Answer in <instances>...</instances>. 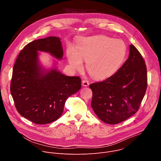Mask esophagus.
Segmentation results:
<instances>
[{
    "instance_id": "1",
    "label": "esophagus",
    "mask_w": 161,
    "mask_h": 161,
    "mask_svg": "<svg viewBox=\"0 0 161 161\" xmlns=\"http://www.w3.org/2000/svg\"><path fill=\"white\" fill-rule=\"evenodd\" d=\"M82 85L83 86H88L89 85V82L88 80H83L82 81Z\"/></svg>"
}]
</instances>
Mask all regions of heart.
<instances>
[{"label": "heart", "instance_id": "b5f03b06", "mask_svg": "<svg viewBox=\"0 0 161 161\" xmlns=\"http://www.w3.org/2000/svg\"><path fill=\"white\" fill-rule=\"evenodd\" d=\"M127 53L124 41L104 36L84 37L75 48L69 46L67 58L74 70H81L83 60L89 74L97 80L106 79L115 73L123 64Z\"/></svg>", "mask_w": 161, "mask_h": 161}]
</instances>
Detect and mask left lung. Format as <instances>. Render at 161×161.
I'll list each match as a JSON object with an SVG mask.
<instances>
[{"mask_svg":"<svg viewBox=\"0 0 161 161\" xmlns=\"http://www.w3.org/2000/svg\"><path fill=\"white\" fill-rule=\"evenodd\" d=\"M147 86L145 60L130 44L129 58L115 74L103 81L90 85L92 90V108L103 122L120 123L138 110Z\"/></svg>","mask_w":161,"mask_h":161,"instance_id":"left-lung-1","label":"left lung"}]
</instances>
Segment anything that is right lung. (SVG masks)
Segmentation results:
<instances>
[{
	"instance_id": "right-lung-1",
	"label": "right lung",
	"mask_w": 161,
	"mask_h": 161,
	"mask_svg": "<svg viewBox=\"0 0 161 161\" xmlns=\"http://www.w3.org/2000/svg\"><path fill=\"white\" fill-rule=\"evenodd\" d=\"M39 52L62 60L60 38L50 36L27 44L13 67L11 93L15 107L22 117L36 124L57 120L62 114L67 99L81 88V78L68 76L57 70L42 66Z\"/></svg>"
}]
</instances>
